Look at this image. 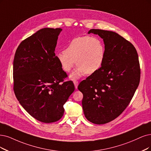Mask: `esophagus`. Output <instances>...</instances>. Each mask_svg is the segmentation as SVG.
Listing matches in <instances>:
<instances>
[{
    "label": "esophagus",
    "instance_id": "1",
    "mask_svg": "<svg viewBox=\"0 0 151 151\" xmlns=\"http://www.w3.org/2000/svg\"><path fill=\"white\" fill-rule=\"evenodd\" d=\"M73 83H74V85H75V88H76V89H77V88H78V82L77 81H73Z\"/></svg>",
    "mask_w": 151,
    "mask_h": 151
}]
</instances>
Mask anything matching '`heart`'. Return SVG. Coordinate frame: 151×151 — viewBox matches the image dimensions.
I'll return each instance as SVG.
<instances>
[{"mask_svg": "<svg viewBox=\"0 0 151 151\" xmlns=\"http://www.w3.org/2000/svg\"><path fill=\"white\" fill-rule=\"evenodd\" d=\"M62 69L69 72L76 64L78 68L72 73V79L82 75H91L102 66L105 57V48L102 41L96 37L83 36L70 42L65 51L56 55Z\"/></svg>", "mask_w": 151, "mask_h": 151, "instance_id": "1", "label": "heart"}]
</instances>
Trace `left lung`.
<instances>
[{
    "label": "left lung",
    "mask_w": 151,
    "mask_h": 151,
    "mask_svg": "<svg viewBox=\"0 0 151 151\" xmlns=\"http://www.w3.org/2000/svg\"><path fill=\"white\" fill-rule=\"evenodd\" d=\"M91 33L103 39L104 62L78 89L83 94L86 118L103 124L118 118L129 105L140 81V65L135 47L117 33L100 29H91Z\"/></svg>",
    "instance_id": "left-lung-1"
}]
</instances>
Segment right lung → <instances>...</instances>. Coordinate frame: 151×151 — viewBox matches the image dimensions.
Returning <instances> with one entry per match:
<instances>
[{
	"label": "right lung",
	"instance_id": "1",
	"mask_svg": "<svg viewBox=\"0 0 151 151\" xmlns=\"http://www.w3.org/2000/svg\"><path fill=\"white\" fill-rule=\"evenodd\" d=\"M61 29L44 28L22 41L13 64L14 91L27 112L45 123L58 121L75 90L55 53Z\"/></svg>",
	"mask_w": 151,
	"mask_h": 151
}]
</instances>
